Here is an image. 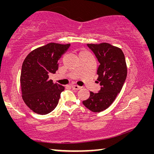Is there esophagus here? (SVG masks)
Instances as JSON below:
<instances>
[{
  "mask_svg": "<svg viewBox=\"0 0 154 154\" xmlns=\"http://www.w3.org/2000/svg\"><path fill=\"white\" fill-rule=\"evenodd\" d=\"M72 89L76 90H80L81 88H82V87L79 86V85H72Z\"/></svg>",
  "mask_w": 154,
  "mask_h": 154,
  "instance_id": "34e87169",
  "label": "esophagus"
}]
</instances>
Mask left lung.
<instances>
[{
  "mask_svg": "<svg viewBox=\"0 0 154 154\" xmlns=\"http://www.w3.org/2000/svg\"><path fill=\"white\" fill-rule=\"evenodd\" d=\"M94 53L100 65L98 68L100 90L90 92L88 99L83 101L85 107L92 112H100L110 106L120 92L127 76V66L122 49L107 43L87 44Z\"/></svg>",
  "mask_w": 154,
  "mask_h": 154,
  "instance_id": "1",
  "label": "left lung"
}]
</instances>
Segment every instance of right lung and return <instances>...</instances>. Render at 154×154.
<instances>
[{
    "label": "right lung",
    "instance_id": "right-lung-1",
    "mask_svg": "<svg viewBox=\"0 0 154 154\" xmlns=\"http://www.w3.org/2000/svg\"><path fill=\"white\" fill-rule=\"evenodd\" d=\"M71 44L50 43L30 52L22 64L20 76L22 98L36 113L46 115L58 105L64 87L54 83L49 75L58 69V61Z\"/></svg>",
    "mask_w": 154,
    "mask_h": 154
}]
</instances>
